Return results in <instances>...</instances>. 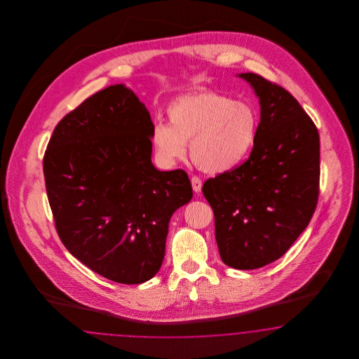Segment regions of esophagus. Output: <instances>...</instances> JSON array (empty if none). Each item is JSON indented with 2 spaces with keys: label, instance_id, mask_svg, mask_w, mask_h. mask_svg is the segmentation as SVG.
Returning <instances> with one entry per match:
<instances>
[{
  "label": "esophagus",
  "instance_id": "obj_1",
  "mask_svg": "<svg viewBox=\"0 0 359 359\" xmlns=\"http://www.w3.org/2000/svg\"><path fill=\"white\" fill-rule=\"evenodd\" d=\"M191 183H192V188H194V191H195L196 194H198L200 191H201V179L198 177V176H192L191 177Z\"/></svg>",
  "mask_w": 359,
  "mask_h": 359
}]
</instances>
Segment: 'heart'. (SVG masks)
Returning <instances> with one entry per match:
<instances>
[{
  "label": "heart",
  "mask_w": 359,
  "mask_h": 359,
  "mask_svg": "<svg viewBox=\"0 0 359 359\" xmlns=\"http://www.w3.org/2000/svg\"><path fill=\"white\" fill-rule=\"evenodd\" d=\"M168 125L156 123L151 142L156 158L170 167L189 156L203 171L231 170L248 155L257 134V113L248 102L233 101L215 90L174 100L167 108Z\"/></svg>",
  "instance_id": "b5f03b06"
}]
</instances>
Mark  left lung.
Listing matches in <instances>:
<instances>
[{
    "label": "left lung",
    "instance_id": "left-lung-1",
    "mask_svg": "<svg viewBox=\"0 0 359 359\" xmlns=\"http://www.w3.org/2000/svg\"><path fill=\"white\" fill-rule=\"evenodd\" d=\"M261 104V122L246 162L210 177L203 194L215 213L219 257L254 270L279 259L304 231L320 189V137L284 88L241 74Z\"/></svg>",
    "mask_w": 359,
    "mask_h": 359
}]
</instances>
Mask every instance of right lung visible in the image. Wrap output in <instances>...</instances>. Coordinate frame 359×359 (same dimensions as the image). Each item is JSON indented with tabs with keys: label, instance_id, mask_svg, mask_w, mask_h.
I'll list each match as a JSON object with an SVG mask.
<instances>
[{
	"label": "right lung",
	"instance_id": "right-lung-1",
	"mask_svg": "<svg viewBox=\"0 0 359 359\" xmlns=\"http://www.w3.org/2000/svg\"><path fill=\"white\" fill-rule=\"evenodd\" d=\"M152 128L134 92L110 86L60 120L44 152L46 191L63 245L122 284L159 271L170 218L194 195L184 170L152 165Z\"/></svg>",
	"mask_w": 359,
	"mask_h": 359
}]
</instances>
